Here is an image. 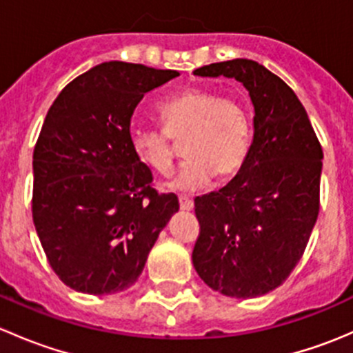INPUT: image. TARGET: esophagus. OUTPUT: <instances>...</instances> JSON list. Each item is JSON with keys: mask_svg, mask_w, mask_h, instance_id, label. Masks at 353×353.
<instances>
[{"mask_svg": "<svg viewBox=\"0 0 353 353\" xmlns=\"http://www.w3.org/2000/svg\"><path fill=\"white\" fill-rule=\"evenodd\" d=\"M179 206H181V210H193L194 203H193V199H191V198L179 196Z\"/></svg>", "mask_w": 353, "mask_h": 353, "instance_id": "34e87169", "label": "esophagus"}]
</instances>
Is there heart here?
<instances>
[{
	"label": "heart",
	"instance_id": "obj_1",
	"mask_svg": "<svg viewBox=\"0 0 353 353\" xmlns=\"http://www.w3.org/2000/svg\"><path fill=\"white\" fill-rule=\"evenodd\" d=\"M162 130L131 131V150L141 165L157 174L170 172L183 145L186 162L170 186L194 191L215 174L227 179L239 172L251 152V114L239 99L215 90L193 88L163 102L159 110Z\"/></svg>",
	"mask_w": 353,
	"mask_h": 353
}]
</instances>
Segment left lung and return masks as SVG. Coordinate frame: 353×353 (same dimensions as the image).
<instances>
[{"label": "left lung", "mask_w": 353, "mask_h": 353, "mask_svg": "<svg viewBox=\"0 0 353 353\" xmlns=\"http://www.w3.org/2000/svg\"><path fill=\"white\" fill-rule=\"evenodd\" d=\"M194 74L236 78L248 88L254 137L236 177L194 199L193 265L220 294L265 295L288 279L318 220L321 143L294 90L259 63H212Z\"/></svg>", "instance_id": "left-lung-1"}]
</instances>
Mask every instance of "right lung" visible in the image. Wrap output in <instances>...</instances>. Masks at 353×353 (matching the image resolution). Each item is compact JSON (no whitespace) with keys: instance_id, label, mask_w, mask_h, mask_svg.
Listing matches in <instances>:
<instances>
[{"instance_id":"right-lung-1","label":"right lung","mask_w":353,"mask_h":353,"mask_svg":"<svg viewBox=\"0 0 353 353\" xmlns=\"http://www.w3.org/2000/svg\"><path fill=\"white\" fill-rule=\"evenodd\" d=\"M176 77L102 63L70 81L48 110L32 162V216L49 265L73 290L104 295L133 285L179 210L176 194L157 193L130 143L134 108Z\"/></svg>"}]
</instances>
